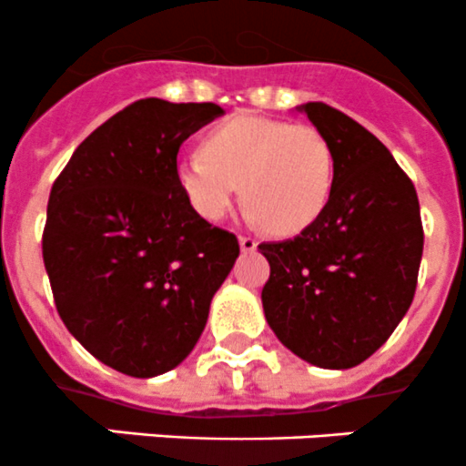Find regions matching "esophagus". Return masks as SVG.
<instances>
[{"instance_id": "34e87169", "label": "esophagus", "mask_w": 466, "mask_h": 466, "mask_svg": "<svg viewBox=\"0 0 466 466\" xmlns=\"http://www.w3.org/2000/svg\"><path fill=\"white\" fill-rule=\"evenodd\" d=\"M239 248H242L244 253H251L258 248V242L253 238H248V235H239Z\"/></svg>"}]
</instances>
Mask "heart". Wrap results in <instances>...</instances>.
<instances>
[{
  "mask_svg": "<svg viewBox=\"0 0 466 466\" xmlns=\"http://www.w3.org/2000/svg\"><path fill=\"white\" fill-rule=\"evenodd\" d=\"M177 177L192 208L208 222L228 213L239 187L251 222L292 235L310 227L329 204L335 156L310 124L242 113L210 128L201 156L183 158Z\"/></svg>",
  "mask_w": 466,
  "mask_h": 466,
  "instance_id": "b5f03b06",
  "label": "heart"
}]
</instances>
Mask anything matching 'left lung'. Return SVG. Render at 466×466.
<instances>
[{
	"label": "left lung",
	"mask_w": 466,
	"mask_h": 466,
	"mask_svg": "<svg viewBox=\"0 0 466 466\" xmlns=\"http://www.w3.org/2000/svg\"><path fill=\"white\" fill-rule=\"evenodd\" d=\"M301 110L330 142L333 192L297 238L258 244L269 260L262 308L289 351L349 370L388 342L412 303L421 213L412 181L374 133L321 101Z\"/></svg>",
	"instance_id": "left-lung-1"
}]
</instances>
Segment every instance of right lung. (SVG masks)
Listing matches in <instances>:
<instances>
[{
	"label": "right lung",
	"instance_id": "obj_1",
	"mask_svg": "<svg viewBox=\"0 0 466 466\" xmlns=\"http://www.w3.org/2000/svg\"><path fill=\"white\" fill-rule=\"evenodd\" d=\"M218 104L133 101L90 133L49 192L43 260L63 324L104 365L136 379L195 349L239 244L183 195V140Z\"/></svg>",
	"mask_w": 466,
	"mask_h": 466
}]
</instances>
